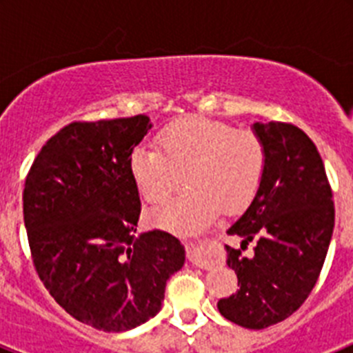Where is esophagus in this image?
<instances>
[{"mask_svg": "<svg viewBox=\"0 0 353 353\" xmlns=\"http://www.w3.org/2000/svg\"><path fill=\"white\" fill-rule=\"evenodd\" d=\"M207 244V239H196L187 244V256H189L192 265L201 267V269H212V267L217 263V260H215L214 256H205L203 254V249Z\"/></svg>", "mask_w": 353, "mask_h": 353, "instance_id": "obj_1", "label": "esophagus"}]
</instances>
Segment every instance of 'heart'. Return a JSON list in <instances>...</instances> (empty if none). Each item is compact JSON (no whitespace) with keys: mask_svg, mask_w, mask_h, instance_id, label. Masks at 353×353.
Masks as SVG:
<instances>
[{"mask_svg":"<svg viewBox=\"0 0 353 353\" xmlns=\"http://www.w3.org/2000/svg\"><path fill=\"white\" fill-rule=\"evenodd\" d=\"M157 148L138 146L130 176L148 203H161L187 176L191 191L150 212V221L179 235H194L215 219L221 207L233 212L254 198L267 164L261 138L223 120L187 117L157 136Z\"/></svg>","mask_w":353,"mask_h":353,"instance_id":"1","label":"heart"}]
</instances>
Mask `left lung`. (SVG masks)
I'll list each match as a JSON object with an SVG mask.
<instances>
[{
    "label": "left lung",
    "mask_w": 353,
    "mask_h": 353,
    "mask_svg": "<svg viewBox=\"0 0 353 353\" xmlns=\"http://www.w3.org/2000/svg\"><path fill=\"white\" fill-rule=\"evenodd\" d=\"M267 164L248 210L228 230L243 248L257 240L248 259L226 245L228 267L239 286L217 310L245 329L279 323L304 304L322 272L334 230V203L323 161L307 134L292 123L256 121Z\"/></svg>",
    "instance_id": "left-lung-1"
}]
</instances>
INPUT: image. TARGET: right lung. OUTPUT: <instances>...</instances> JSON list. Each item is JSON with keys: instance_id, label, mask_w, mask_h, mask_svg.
Masks as SVG:
<instances>
[{"instance_id": "right-lung-1", "label": "right lung", "mask_w": 353, "mask_h": 353, "mask_svg": "<svg viewBox=\"0 0 353 353\" xmlns=\"http://www.w3.org/2000/svg\"><path fill=\"white\" fill-rule=\"evenodd\" d=\"M150 129L146 114L68 123L42 146L24 183L40 281L68 314L104 332L154 318L185 261L171 233L136 235L141 201L129 161Z\"/></svg>"}]
</instances>
